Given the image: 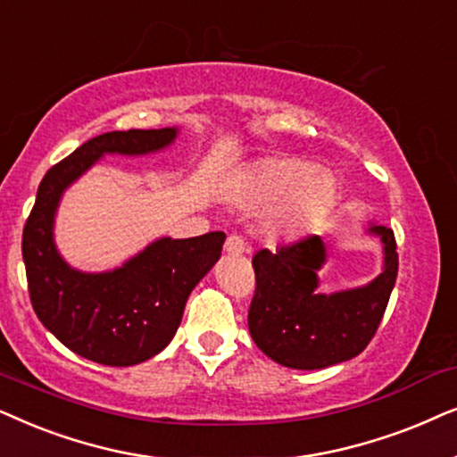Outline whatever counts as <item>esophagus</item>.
Wrapping results in <instances>:
<instances>
[{
    "label": "esophagus",
    "mask_w": 457,
    "mask_h": 457,
    "mask_svg": "<svg viewBox=\"0 0 457 457\" xmlns=\"http://www.w3.org/2000/svg\"><path fill=\"white\" fill-rule=\"evenodd\" d=\"M246 251V245L245 240L240 238V236H229L228 240H225V253L228 254H234V257H238V254H242Z\"/></svg>",
    "instance_id": "esophagus-1"
}]
</instances>
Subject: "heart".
Listing matches in <instances>:
<instances>
[{
  "label": "heart",
  "instance_id": "1",
  "mask_svg": "<svg viewBox=\"0 0 457 457\" xmlns=\"http://www.w3.org/2000/svg\"><path fill=\"white\" fill-rule=\"evenodd\" d=\"M338 179L328 169L299 156H267L245 169L229 187L242 211L263 212L259 229L271 245L305 236L326 219L338 200Z\"/></svg>",
  "mask_w": 457,
  "mask_h": 457
}]
</instances>
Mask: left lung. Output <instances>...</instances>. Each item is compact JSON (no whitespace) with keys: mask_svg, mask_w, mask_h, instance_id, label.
<instances>
[{"mask_svg":"<svg viewBox=\"0 0 457 457\" xmlns=\"http://www.w3.org/2000/svg\"><path fill=\"white\" fill-rule=\"evenodd\" d=\"M366 232L382 242V271L372 282L332 295L318 292V271L328 257L320 236L254 254L257 288L248 330L267 357L292 370H321L366 349L385 315L399 267L393 229L370 223Z\"/></svg>","mask_w":457,"mask_h":457,"instance_id":"left-lung-1","label":"left lung"}]
</instances>
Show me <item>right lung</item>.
<instances>
[{
  "label": "right lung",
  "mask_w": 457,
  "mask_h": 457,
  "mask_svg": "<svg viewBox=\"0 0 457 457\" xmlns=\"http://www.w3.org/2000/svg\"><path fill=\"white\" fill-rule=\"evenodd\" d=\"M178 136V127L102 133L41 179L22 232L30 303L41 324L85 360L125 368L161 353L178 332L194 286L221 257L223 232L162 236L114 270L81 271L66 263L54 240L60 200L97 161L154 154Z\"/></svg>",
  "instance_id": "obj_1"
}]
</instances>
